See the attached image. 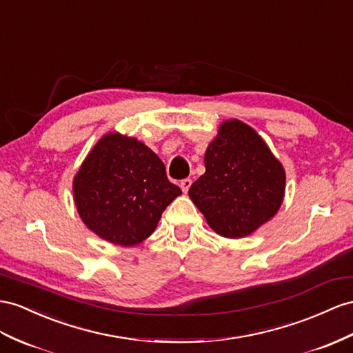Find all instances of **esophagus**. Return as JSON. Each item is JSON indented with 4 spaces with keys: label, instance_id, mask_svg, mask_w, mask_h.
Returning a JSON list of instances; mask_svg holds the SVG:
<instances>
[{
    "label": "esophagus",
    "instance_id": "34e87169",
    "mask_svg": "<svg viewBox=\"0 0 353 353\" xmlns=\"http://www.w3.org/2000/svg\"><path fill=\"white\" fill-rule=\"evenodd\" d=\"M192 185V180L191 179H183L182 182H180V188H182V191L186 194L189 191V188Z\"/></svg>",
    "mask_w": 353,
    "mask_h": 353
}]
</instances>
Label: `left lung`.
<instances>
[{
  "label": "left lung",
  "instance_id": "1",
  "mask_svg": "<svg viewBox=\"0 0 353 353\" xmlns=\"http://www.w3.org/2000/svg\"><path fill=\"white\" fill-rule=\"evenodd\" d=\"M205 173L189 189L210 228L241 239L268 222L285 196V170L265 141L239 119L225 121L204 155Z\"/></svg>",
  "mask_w": 353,
  "mask_h": 353
}]
</instances>
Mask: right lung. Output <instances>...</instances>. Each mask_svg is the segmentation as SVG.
<instances>
[{
  "label": "right lung",
  "instance_id": "right-lung-1",
  "mask_svg": "<svg viewBox=\"0 0 353 353\" xmlns=\"http://www.w3.org/2000/svg\"><path fill=\"white\" fill-rule=\"evenodd\" d=\"M73 194L90 231L130 248L155 231L162 212L182 191L167 179L164 162L146 144L108 132L80 165Z\"/></svg>",
  "mask_w": 353,
  "mask_h": 353
}]
</instances>
